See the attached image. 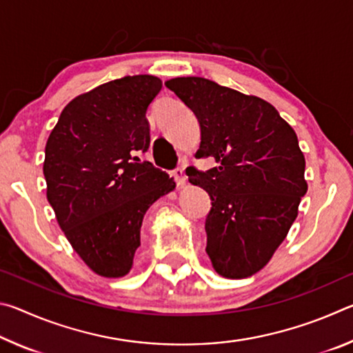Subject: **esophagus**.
I'll use <instances>...</instances> for the list:
<instances>
[{
    "label": "esophagus",
    "instance_id": "esophagus-1",
    "mask_svg": "<svg viewBox=\"0 0 353 353\" xmlns=\"http://www.w3.org/2000/svg\"><path fill=\"white\" fill-rule=\"evenodd\" d=\"M172 176H174V181L177 183V187H183L187 183V177L183 174V168H176L172 171Z\"/></svg>",
    "mask_w": 353,
    "mask_h": 353
}]
</instances>
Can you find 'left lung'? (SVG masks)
<instances>
[{
  "mask_svg": "<svg viewBox=\"0 0 353 353\" xmlns=\"http://www.w3.org/2000/svg\"><path fill=\"white\" fill-rule=\"evenodd\" d=\"M165 85L198 118L196 159L218 163L208 171L187 168L188 181L212 199L205 250L214 271L227 279L252 276L285 240L307 193L297 135L265 99L204 77H174Z\"/></svg>",
  "mask_w": 353,
  "mask_h": 353,
  "instance_id": "8db88e82",
  "label": "left lung"
}]
</instances>
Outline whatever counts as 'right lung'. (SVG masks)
<instances>
[{
    "mask_svg": "<svg viewBox=\"0 0 353 353\" xmlns=\"http://www.w3.org/2000/svg\"><path fill=\"white\" fill-rule=\"evenodd\" d=\"M162 81L124 76L74 98L45 148L46 198L85 265L103 277L130 271L143 216L176 183L141 162L151 135L146 110Z\"/></svg>",
    "mask_w": 353,
    "mask_h": 353,
    "instance_id": "1",
    "label": "right lung"
}]
</instances>
